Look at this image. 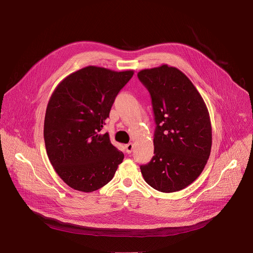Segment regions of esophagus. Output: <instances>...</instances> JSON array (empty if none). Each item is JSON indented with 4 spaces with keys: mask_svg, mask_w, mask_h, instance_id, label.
Segmentation results:
<instances>
[{
    "mask_svg": "<svg viewBox=\"0 0 253 253\" xmlns=\"http://www.w3.org/2000/svg\"><path fill=\"white\" fill-rule=\"evenodd\" d=\"M125 148H126V152H127V153H131V152L133 151V148H134L133 143H128V144H126Z\"/></svg>",
    "mask_w": 253,
    "mask_h": 253,
    "instance_id": "esophagus-1",
    "label": "esophagus"
}]
</instances>
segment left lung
Wrapping results in <instances>:
<instances>
[{"instance_id":"1","label":"left lung","mask_w":253,"mask_h":253,"mask_svg":"<svg viewBox=\"0 0 253 253\" xmlns=\"http://www.w3.org/2000/svg\"><path fill=\"white\" fill-rule=\"evenodd\" d=\"M152 99L156 130L154 156L140 166L145 181L170 193L182 190L203 171L210 155L212 129L206 104L189 78L163 64L138 72Z\"/></svg>"}]
</instances>
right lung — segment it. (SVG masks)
Segmentation results:
<instances>
[{"mask_svg": "<svg viewBox=\"0 0 253 253\" xmlns=\"http://www.w3.org/2000/svg\"><path fill=\"white\" fill-rule=\"evenodd\" d=\"M134 74L87 66L63 79L49 100L44 139L47 154L63 181L92 192L111 181L124 154L101 133L119 91Z\"/></svg>", "mask_w": 253, "mask_h": 253, "instance_id": "obj_1", "label": "right lung"}]
</instances>
